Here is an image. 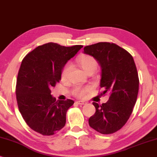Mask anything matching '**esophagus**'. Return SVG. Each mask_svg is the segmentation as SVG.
<instances>
[{"mask_svg":"<svg viewBox=\"0 0 157 157\" xmlns=\"http://www.w3.org/2000/svg\"><path fill=\"white\" fill-rule=\"evenodd\" d=\"M76 103L77 104H79V105H85V104H86V102L83 101V100H78V101H77Z\"/></svg>","mask_w":157,"mask_h":157,"instance_id":"1","label":"esophagus"}]
</instances>
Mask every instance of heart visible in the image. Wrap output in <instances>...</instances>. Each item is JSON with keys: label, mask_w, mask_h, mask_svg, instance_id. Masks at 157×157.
<instances>
[{"label": "heart", "mask_w": 157, "mask_h": 157, "mask_svg": "<svg viewBox=\"0 0 157 157\" xmlns=\"http://www.w3.org/2000/svg\"><path fill=\"white\" fill-rule=\"evenodd\" d=\"M78 62L81 67L86 73L90 72H95L98 67V62L95 58L90 55H83L78 59ZM72 64L70 62H67L62 68L61 72V78L63 81L68 80L70 77V73L72 70ZM90 90V87H76L73 90V94L78 98H83Z\"/></svg>", "instance_id": "b5f03b06"}]
</instances>
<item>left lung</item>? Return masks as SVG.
Listing matches in <instances>:
<instances>
[{"label":"left lung","instance_id":"1","mask_svg":"<svg viewBox=\"0 0 157 157\" xmlns=\"http://www.w3.org/2000/svg\"><path fill=\"white\" fill-rule=\"evenodd\" d=\"M84 53L93 57L101 67L100 86L109 100L99 105L93 103L95 113L89 125L102 134L116 132L126 124L132 113L139 92V76L134 60L126 50L109 42L84 47Z\"/></svg>","mask_w":157,"mask_h":157}]
</instances>
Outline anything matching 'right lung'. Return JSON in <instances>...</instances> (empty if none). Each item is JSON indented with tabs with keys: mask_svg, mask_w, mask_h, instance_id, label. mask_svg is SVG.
Here are the masks:
<instances>
[{
	"mask_svg": "<svg viewBox=\"0 0 157 157\" xmlns=\"http://www.w3.org/2000/svg\"><path fill=\"white\" fill-rule=\"evenodd\" d=\"M82 47L47 43L37 47L22 60L16 82V100L23 118L36 132L54 135L65 125L67 111L74 101H56L51 87L59 82L63 67Z\"/></svg>",
	"mask_w": 157,
	"mask_h": 157,
	"instance_id": "add662e5",
	"label": "right lung"
}]
</instances>
